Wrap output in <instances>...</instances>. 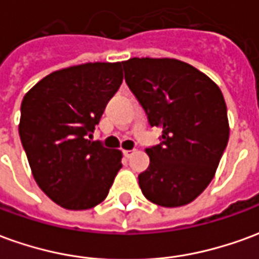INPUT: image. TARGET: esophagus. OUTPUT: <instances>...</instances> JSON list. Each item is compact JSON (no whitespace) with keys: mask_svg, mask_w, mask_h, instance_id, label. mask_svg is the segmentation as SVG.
<instances>
[{"mask_svg":"<svg viewBox=\"0 0 259 259\" xmlns=\"http://www.w3.org/2000/svg\"><path fill=\"white\" fill-rule=\"evenodd\" d=\"M133 154H135V150H124L123 151V155L126 158H130Z\"/></svg>","mask_w":259,"mask_h":259,"instance_id":"34e87169","label":"esophagus"}]
</instances>
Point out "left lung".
Listing matches in <instances>:
<instances>
[{
	"label": "left lung",
	"instance_id": "left-lung-1",
	"mask_svg": "<svg viewBox=\"0 0 259 259\" xmlns=\"http://www.w3.org/2000/svg\"><path fill=\"white\" fill-rule=\"evenodd\" d=\"M122 65L148 123L162 129L161 143L146 150L150 165L139 175L141 191L157 205H186L211 183L228 146L222 91L178 59L132 58Z\"/></svg>",
	"mask_w": 259,
	"mask_h": 259
}]
</instances>
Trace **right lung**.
Listing matches in <instances>:
<instances>
[{"mask_svg":"<svg viewBox=\"0 0 259 259\" xmlns=\"http://www.w3.org/2000/svg\"><path fill=\"white\" fill-rule=\"evenodd\" d=\"M122 80V62L84 64L48 74L23 97L22 146L38 187L62 208L98 205L122 168V152L89 140Z\"/></svg>","mask_w":259,"mask_h":259,"instance_id":"right-lung-1","label":"right lung"}]
</instances>
